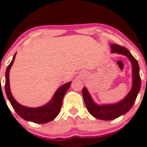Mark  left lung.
<instances>
[{
  "instance_id": "left-lung-1",
  "label": "left lung",
  "mask_w": 147,
  "mask_h": 147,
  "mask_svg": "<svg viewBox=\"0 0 147 147\" xmlns=\"http://www.w3.org/2000/svg\"><path fill=\"white\" fill-rule=\"evenodd\" d=\"M112 53H117L126 55L130 59L132 65V78L133 84L129 93L124 100L115 104L99 106L95 104L90 96L87 89L84 88L82 94L86 108L88 112L94 117L100 120H111L126 114L132 107L137 97L140 88V77L139 66L137 60L134 58L130 51L124 47L118 44H112Z\"/></svg>"
}]
</instances>
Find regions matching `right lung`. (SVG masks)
I'll use <instances>...</instances> for the list:
<instances>
[{"label":"right lung","mask_w":147,"mask_h":147,"mask_svg":"<svg viewBox=\"0 0 147 147\" xmlns=\"http://www.w3.org/2000/svg\"><path fill=\"white\" fill-rule=\"evenodd\" d=\"M16 53L14 55L11 63L8 65L5 74V92L10 103L18 115L24 120L37 124H44L51 121L59 114L62 106L63 96L69 88L71 82H68L61 86L55 92L51 101L45 106L39 108H28L21 105L13 98L9 86V71L14 63Z\"/></svg>","instance_id":"obj_1"}]
</instances>
